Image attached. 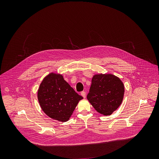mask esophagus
Instances as JSON below:
<instances>
[{"mask_svg":"<svg viewBox=\"0 0 159 159\" xmlns=\"http://www.w3.org/2000/svg\"><path fill=\"white\" fill-rule=\"evenodd\" d=\"M81 95L84 98H85V97H86V93L84 91L81 92Z\"/></svg>","mask_w":159,"mask_h":159,"instance_id":"obj_1","label":"esophagus"}]
</instances>
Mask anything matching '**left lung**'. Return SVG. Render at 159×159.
Returning <instances> with one entry per match:
<instances>
[{
	"instance_id": "left-lung-1",
	"label": "left lung",
	"mask_w": 159,
	"mask_h": 159,
	"mask_svg": "<svg viewBox=\"0 0 159 159\" xmlns=\"http://www.w3.org/2000/svg\"><path fill=\"white\" fill-rule=\"evenodd\" d=\"M124 86L121 80L113 75H95L87 98L99 113L111 115L121 104Z\"/></svg>"
}]
</instances>
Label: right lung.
Returning <instances> with one entry per match:
<instances>
[{
	"instance_id": "right-lung-1",
	"label": "right lung",
	"mask_w": 159,
	"mask_h": 159,
	"mask_svg": "<svg viewBox=\"0 0 159 159\" xmlns=\"http://www.w3.org/2000/svg\"><path fill=\"white\" fill-rule=\"evenodd\" d=\"M83 98L62 75L55 73L46 76L38 91V99L42 110L51 118L61 122L68 120Z\"/></svg>"
}]
</instances>
